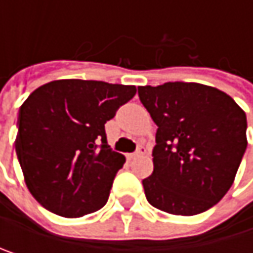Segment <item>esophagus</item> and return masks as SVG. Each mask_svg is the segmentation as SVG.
Instances as JSON below:
<instances>
[{"label": "esophagus", "mask_w": 253, "mask_h": 253, "mask_svg": "<svg viewBox=\"0 0 253 253\" xmlns=\"http://www.w3.org/2000/svg\"><path fill=\"white\" fill-rule=\"evenodd\" d=\"M145 154H146V148H145V146H140V148L137 149V152L128 154L126 158H128V160H132V158H135V157H140V155H145Z\"/></svg>", "instance_id": "1"}]
</instances>
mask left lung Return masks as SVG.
Instances as JSON below:
<instances>
[{
    "mask_svg": "<svg viewBox=\"0 0 253 253\" xmlns=\"http://www.w3.org/2000/svg\"><path fill=\"white\" fill-rule=\"evenodd\" d=\"M138 98L158 126L154 172L143 179L148 202L176 216L216 205L248 146L246 113L225 92L199 83L140 85Z\"/></svg>",
    "mask_w": 253,
    "mask_h": 253,
    "instance_id": "1",
    "label": "left lung"
}]
</instances>
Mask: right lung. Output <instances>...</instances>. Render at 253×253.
<instances>
[{"instance_id":"add662e5","label":"right lung","mask_w":253,"mask_h":253,"mask_svg":"<svg viewBox=\"0 0 253 253\" xmlns=\"http://www.w3.org/2000/svg\"><path fill=\"white\" fill-rule=\"evenodd\" d=\"M135 85L57 80L19 108L16 155L34 199L61 217L101 210L125 157L107 145L105 124Z\"/></svg>"}]
</instances>
